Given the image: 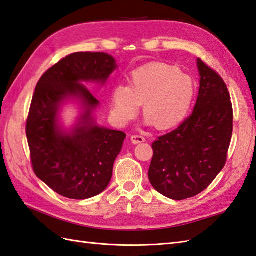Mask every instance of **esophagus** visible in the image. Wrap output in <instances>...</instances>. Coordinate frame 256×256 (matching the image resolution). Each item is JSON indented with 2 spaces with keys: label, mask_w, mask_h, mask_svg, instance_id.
Here are the masks:
<instances>
[{
  "label": "esophagus",
  "mask_w": 256,
  "mask_h": 256,
  "mask_svg": "<svg viewBox=\"0 0 256 256\" xmlns=\"http://www.w3.org/2000/svg\"><path fill=\"white\" fill-rule=\"evenodd\" d=\"M131 142L133 144L143 143V142H145V138L140 136V135H132V136H131Z\"/></svg>",
  "instance_id": "esophagus-1"
}]
</instances>
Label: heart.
Returning <instances> with one entry per match:
<instances>
[{
	"mask_svg": "<svg viewBox=\"0 0 256 256\" xmlns=\"http://www.w3.org/2000/svg\"><path fill=\"white\" fill-rule=\"evenodd\" d=\"M194 80L166 62H150L133 70L128 86H118L112 92L111 116L118 125L136 118L143 106L146 123L158 131L180 125L192 106Z\"/></svg>",
	"mask_w": 256,
	"mask_h": 256,
	"instance_id": "b5f03b06",
	"label": "heart"
}]
</instances>
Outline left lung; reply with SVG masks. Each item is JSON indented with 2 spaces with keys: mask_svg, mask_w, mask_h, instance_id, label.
Here are the masks:
<instances>
[{
  "mask_svg": "<svg viewBox=\"0 0 256 256\" xmlns=\"http://www.w3.org/2000/svg\"><path fill=\"white\" fill-rule=\"evenodd\" d=\"M200 88L192 113L179 126L152 144L148 179L174 200L202 192L224 167L233 131V108L220 74L197 60Z\"/></svg>",
  "mask_w": 256,
  "mask_h": 256,
  "instance_id": "left-lung-1",
  "label": "left lung"
}]
</instances>
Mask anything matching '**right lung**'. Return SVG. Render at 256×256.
I'll return each instance as SVG.
<instances>
[{"label":"right lung","instance_id":"1","mask_svg":"<svg viewBox=\"0 0 256 256\" xmlns=\"http://www.w3.org/2000/svg\"><path fill=\"white\" fill-rule=\"evenodd\" d=\"M116 67L108 54L74 52L54 64L37 82L26 122L32 166L40 180L66 198L94 197L112 178L114 160L126 135L94 123L92 112L99 101L80 82L104 84ZM69 97L82 101L84 113L67 134L58 125V111Z\"/></svg>","mask_w":256,"mask_h":256}]
</instances>
